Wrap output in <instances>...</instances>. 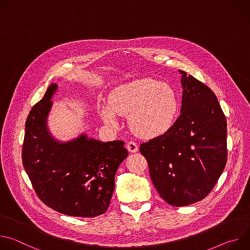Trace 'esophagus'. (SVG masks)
<instances>
[{"mask_svg":"<svg viewBox=\"0 0 250 250\" xmlns=\"http://www.w3.org/2000/svg\"><path fill=\"white\" fill-rule=\"evenodd\" d=\"M126 148L129 152H136L138 150V146L135 144L133 141H128L127 145H126Z\"/></svg>","mask_w":250,"mask_h":250,"instance_id":"obj_1","label":"esophagus"}]
</instances>
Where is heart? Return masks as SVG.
Listing matches in <instances>:
<instances>
[{"label": "heart", "mask_w": 250, "mask_h": 250, "mask_svg": "<svg viewBox=\"0 0 250 250\" xmlns=\"http://www.w3.org/2000/svg\"><path fill=\"white\" fill-rule=\"evenodd\" d=\"M179 100L174 89L153 79H140L115 88L109 103L100 106L103 121L117 125L120 116L128 115V125L139 136L154 138L166 134L175 125Z\"/></svg>", "instance_id": "b5f03b06"}]
</instances>
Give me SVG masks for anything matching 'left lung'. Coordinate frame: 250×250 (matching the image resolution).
<instances>
[{
  "mask_svg": "<svg viewBox=\"0 0 250 250\" xmlns=\"http://www.w3.org/2000/svg\"><path fill=\"white\" fill-rule=\"evenodd\" d=\"M179 118L164 135L140 146L160 197L175 207L189 206L215 187L228 158L227 120L213 92L179 70Z\"/></svg>",
  "mask_w": 250,
  "mask_h": 250,
  "instance_id": "1",
  "label": "left lung"
}]
</instances>
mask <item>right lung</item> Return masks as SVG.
Returning a JSON list of instances; mask_svg holds the SVG:
<instances>
[{
    "label": "right lung",
    "instance_id": "right-lung-1",
    "mask_svg": "<svg viewBox=\"0 0 250 250\" xmlns=\"http://www.w3.org/2000/svg\"><path fill=\"white\" fill-rule=\"evenodd\" d=\"M58 86L51 84L31 109L22 146V164L40 199L63 215L94 218L108 209L115 176L126 158L125 142H103L86 133L62 141L47 121Z\"/></svg>",
    "mask_w": 250,
    "mask_h": 250
}]
</instances>
